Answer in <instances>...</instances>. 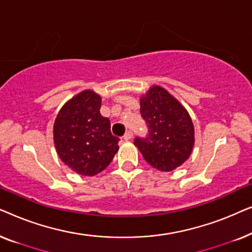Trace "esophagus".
<instances>
[{"label":"esophagus","instance_id":"obj_1","mask_svg":"<svg viewBox=\"0 0 252 252\" xmlns=\"http://www.w3.org/2000/svg\"><path fill=\"white\" fill-rule=\"evenodd\" d=\"M133 137V132L132 130H127V132L125 133V135H124V140H126V141H128V140H130Z\"/></svg>","mask_w":252,"mask_h":252}]
</instances>
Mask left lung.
Returning <instances> with one entry per match:
<instances>
[{
  "label": "left lung",
  "mask_w": 252,
  "mask_h": 252,
  "mask_svg": "<svg viewBox=\"0 0 252 252\" xmlns=\"http://www.w3.org/2000/svg\"><path fill=\"white\" fill-rule=\"evenodd\" d=\"M140 104L148 133L136 136L134 144L151 166L173 171L187 160L194 146V126L187 110L159 86L150 88Z\"/></svg>",
  "instance_id": "1"
}]
</instances>
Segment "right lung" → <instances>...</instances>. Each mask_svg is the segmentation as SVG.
I'll use <instances>...</instances> for the list:
<instances>
[{
	"label": "right lung",
	"instance_id": "obj_1",
	"mask_svg": "<svg viewBox=\"0 0 252 252\" xmlns=\"http://www.w3.org/2000/svg\"><path fill=\"white\" fill-rule=\"evenodd\" d=\"M101 102L99 95L84 91L61 109L55 120L58 156L80 175L102 172L119 149V137L111 134L110 120L99 113Z\"/></svg>",
	"mask_w": 252,
	"mask_h": 252
}]
</instances>
